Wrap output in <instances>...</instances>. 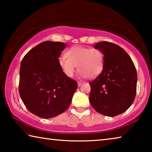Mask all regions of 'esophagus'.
I'll return each instance as SVG.
<instances>
[{
  "label": "esophagus",
  "mask_w": 152,
  "mask_h": 152,
  "mask_svg": "<svg viewBox=\"0 0 152 152\" xmlns=\"http://www.w3.org/2000/svg\"><path fill=\"white\" fill-rule=\"evenodd\" d=\"M82 84V82H78V86H80Z\"/></svg>",
  "instance_id": "34e87169"
}]
</instances>
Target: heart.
<instances>
[{
    "label": "heart",
    "mask_w": 152,
    "mask_h": 152,
    "mask_svg": "<svg viewBox=\"0 0 152 152\" xmlns=\"http://www.w3.org/2000/svg\"><path fill=\"white\" fill-rule=\"evenodd\" d=\"M66 56L58 59V64L69 78L74 75L77 66L82 78H96L103 69V55L98 49L76 45L66 51Z\"/></svg>",
    "instance_id": "obj_1"
}]
</instances>
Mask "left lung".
<instances>
[{"instance_id":"left-lung-1","label":"left lung","mask_w":152,"mask_h":152,"mask_svg":"<svg viewBox=\"0 0 152 152\" xmlns=\"http://www.w3.org/2000/svg\"><path fill=\"white\" fill-rule=\"evenodd\" d=\"M103 54L101 74L90 82L89 101L94 110L108 117L127 110L134 101L137 75L130 56L120 46L101 42L94 46Z\"/></svg>"}]
</instances>
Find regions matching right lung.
Here are the masks:
<instances>
[{"label":"right lung","instance_id":"right-lung-1","mask_svg":"<svg viewBox=\"0 0 152 152\" xmlns=\"http://www.w3.org/2000/svg\"><path fill=\"white\" fill-rule=\"evenodd\" d=\"M63 42L46 41L31 49L20 67L19 94L31 113L43 119L58 116L68 109L78 85L58 64Z\"/></svg>","mask_w":152,"mask_h":152}]
</instances>
